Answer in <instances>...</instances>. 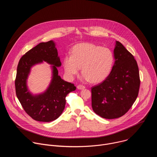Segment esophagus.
Segmentation results:
<instances>
[{"label": "esophagus", "instance_id": "1", "mask_svg": "<svg viewBox=\"0 0 157 157\" xmlns=\"http://www.w3.org/2000/svg\"><path fill=\"white\" fill-rule=\"evenodd\" d=\"M77 88L78 89H84L85 88V86L83 85H81V84H79V85H78Z\"/></svg>", "mask_w": 157, "mask_h": 157}]
</instances>
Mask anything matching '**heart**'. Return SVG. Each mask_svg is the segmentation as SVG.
<instances>
[{
  "mask_svg": "<svg viewBox=\"0 0 157 157\" xmlns=\"http://www.w3.org/2000/svg\"><path fill=\"white\" fill-rule=\"evenodd\" d=\"M114 62L110 49L90 43H81L73 47L71 56L63 61L65 74L70 78L78 75L80 68L86 80L96 83L104 80L110 74Z\"/></svg>",
  "mask_w": 157,
  "mask_h": 157,
  "instance_id": "obj_1",
  "label": "heart"
}]
</instances>
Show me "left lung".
Returning <instances> with one entry per match:
<instances>
[{"label":"left lung","instance_id":"1","mask_svg":"<svg viewBox=\"0 0 157 157\" xmlns=\"http://www.w3.org/2000/svg\"><path fill=\"white\" fill-rule=\"evenodd\" d=\"M114 54L115 63L109 75L91 87L94 112L108 119L121 117L127 113L138 96L140 84L136 60L118 41Z\"/></svg>","mask_w":157,"mask_h":157}]
</instances>
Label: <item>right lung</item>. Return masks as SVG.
Here are the masks:
<instances>
[{
	"instance_id": "right-lung-1",
	"label": "right lung",
	"mask_w": 157,
	"mask_h": 157,
	"mask_svg": "<svg viewBox=\"0 0 157 157\" xmlns=\"http://www.w3.org/2000/svg\"><path fill=\"white\" fill-rule=\"evenodd\" d=\"M43 60L53 65L52 79L45 92L34 96L28 91L26 79L31 67ZM61 65L52 40L39 43L18 62L15 81L16 95L26 113L36 121L48 122L58 118L64 109L66 96L76 90L74 84L64 81L58 75L57 67Z\"/></svg>"
}]
</instances>
